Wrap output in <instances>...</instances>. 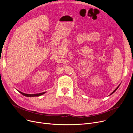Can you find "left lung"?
Listing matches in <instances>:
<instances>
[{
    "label": "left lung",
    "mask_w": 133,
    "mask_h": 133,
    "mask_svg": "<svg viewBox=\"0 0 133 133\" xmlns=\"http://www.w3.org/2000/svg\"><path fill=\"white\" fill-rule=\"evenodd\" d=\"M120 84H121V83H120ZM120 85H118V86H117V87H116V89H115V90H114V91H113V92H112V93H111V94H110V95H111V94H113V93H114V92H115V91H116V90H117V89H118V87H119V86H120Z\"/></svg>",
    "instance_id": "1"
}]
</instances>
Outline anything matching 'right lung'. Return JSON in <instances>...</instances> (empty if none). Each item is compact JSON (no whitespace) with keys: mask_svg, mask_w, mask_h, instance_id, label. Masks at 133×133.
Segmentation results:
<instances>
[{"mask_svg":"<svg viewBox=\"0 0 133 133\" xmlns=\"http://www.w3.org/2000/svg\"><path fill=\"white\" fill-rule=\"evenodd\" d=\"M18 90V91L20 93H21V94H22V95H24V96H27V97L39 96H41V95H43V94H44L45 93H46V92H45L40 93H37V94H26V93H23V92H22L19 91V90Z\"/></svg>","mask_w":133,"mask_h":133,"instance_id":"right-lung-1","label":"right lung"}]
</instances>
